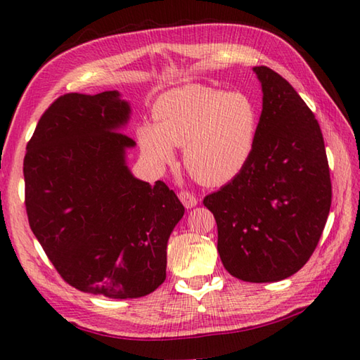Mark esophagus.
I'll list each match as a JSON object with an SVG mask.
<instances>
[{"instance_id": "1", "label": "esophagus", "mask_w": 360, "mask_h": 360, "mask_svg": "<svg viewBox=\"0 0 360 360\" xmlns=\"http://www.w3.org/2000/svg\"><path fill=\"white\" fill-rule=\"evenodd\" d=\"M178 196H179V200L182 201V204L186 205V209H192V207H195V205L198 204L196 198L190 192H186V190H182V192H179Z\"/></svg>"}]
</instances>
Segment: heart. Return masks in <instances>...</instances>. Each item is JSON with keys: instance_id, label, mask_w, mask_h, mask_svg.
<instances>
[{"instance_id": "obj_1", "label": "heart", "mask_w": 360, "mask_h": 360, "mask_svg": "<svg viewBox=\"0 0 360 360\" xmlns=\"http://www.w3.org/2000/svg\"><path fill=\"white\" fill-rule=\"evenodd\" d=\"M153 124L137 128L143 156L155 167L173 162L174 147H184V164L207 186L233 181L254 155L259 114L243 93L187 85L160 96Z\"/></svg>"}]
</instances>
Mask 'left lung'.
I'll return each mask as SVG.
<instances>
[{
	"label": "left lung",
	"mask_w": 360,
	"mask_h": 360,
	"mask_svg": "<svg viewBox=\"0 0 360 360\" xmlns=\"http://www.w3.org/2000/svg\"><path fill=\"white\" fill-rule=\"evenodd\" d=\"M263 110L246 168L204 198L217 219L218 252L243 281L285 280L307 264L331 207V179L319 122L297 91L255 66Z\"/></svg>",
	"instance_id": "1"
}]
</instances>
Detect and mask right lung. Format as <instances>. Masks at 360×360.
Masks as SVG:
<instances>
[{
  "instance_id": "1",
  "label": "right lung",
  "mask_w": 360,
  "mask_h": 360,
  "mask_svg": "<svg viewBox=\"0 0 360 360\" xmlns=\"http://www.w3.org/2000/svg\"><path fill=\"white\" fill-rule=\"evenodd\" d=\"M129 116L119 91L58 97L22 164L29 226L53 267L75 289L120 300L162 285L167 243L184 217L162 181L150 186L128 168Z\"/></svg>"
}]
</instances>
